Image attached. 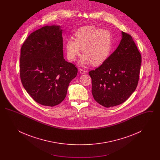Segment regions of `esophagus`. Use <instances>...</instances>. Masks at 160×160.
Masks as SVG:
<instances>
[{"mask_svg":"<svg viewBox=\"0 0 160 160\" xmlns=\"http://www.w3.org/2000/svg\"><path fill=\"white\" fill-rule=\"evenodd\" d=\"M79 72H80V73L81 74H85V73L87 72V71H85V70L82 69H79Z\"/></svg>","mask_w":160,"mask_h":160,"instance_id":"obj_1","label":"esophagus"}]
</instances>
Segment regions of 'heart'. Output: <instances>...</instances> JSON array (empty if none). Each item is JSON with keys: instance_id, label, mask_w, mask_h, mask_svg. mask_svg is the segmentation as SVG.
Returning a JSON list of instances; mask_svg holds the SVG:
<instances>
[{"instance_id": "b5f03b06", "label": "heart", "mask_w": 160, "mask_h": 160, "mask_svg": "<svg viewBox=\"0 0 160 160\" xmlns=\"http://www.w3.org/2000/svg\"><path fill=\"white\" fill-rule=\"evenodd\" d=\"M112 47V33L94 26L79 28L74 33V39L68 38L65 43L66 55L70 62L76 60L82 50L83 54L78 63L82 67L91 63L93 66L102 64L110 54Z\"/></svg>"}]
</instances>
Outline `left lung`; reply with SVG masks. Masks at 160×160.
Instances as JSON below:
<instances>
[{
  "label": "left lung",
  "mask_w": 160,
  "mask_h": 160,
  "mask_svg": "<svg viewBox=\"0 0 160 160\" xmlns=\"http://www.w3.org/2000/svg\"><path fill=\"white\" fill-rule=\"evenodd\" d=\"M116 50L101 66L89 71L94 99L105 107L124 102L137 88L142 57L129 34L123 32Z\"/></svg>",
  "instance_id": "obj_1"
}]
</instances>
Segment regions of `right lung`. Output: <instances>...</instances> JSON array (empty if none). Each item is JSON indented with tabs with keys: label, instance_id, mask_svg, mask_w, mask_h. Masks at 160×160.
Instances as JSON below:
<instances>
[{
	"label": "right lung",
	"instance_id": "1",
	"mask_svg": "<svg viewBox=\"0 0 160 160\" xmlns=\"http://www.w3.org/2000/svg\"><path fill=\"white\" fill-rule=\"evenodd\" d=\"M61 26H46L32 32L21 48L20 73L24 88L39 104L53 107L65 99L77 74L63 58Z\"/></svg>",
	"mask_w": 160,
	"mask_h": 160
}]
</instances>
